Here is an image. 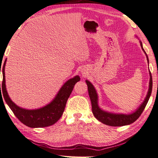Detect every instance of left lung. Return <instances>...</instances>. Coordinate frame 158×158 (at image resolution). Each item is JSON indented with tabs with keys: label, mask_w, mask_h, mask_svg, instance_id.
Listing matches in <instances>:
<instances>
[{
	"label": "left lung",
	"mask_w": 158,
	"mask_h": 158,
	"mask_svg": "<svg viewBox=\"0 0 158 158\" xmlns=\"http://www.w3.org/2000/svg\"><path fill=\"white\" fill-rule=\"evenodd\" d=\"M140 44L142 50L144 51L145 54L146 55L148 62L149 63L148 56L146 54V52H145L143 49L142 43L141 41H140ZM149 75H150V79H149V89L148 91L146 98H145L143 102L141 103V106L135 112H133V114H128V115L115 114H112V113H110V112L102 110L98 106V96L95 89L94 88V85H93L89 81L86 80L89 95L91 102L92 112H93V114H94V115L95 116V118L104 124L110 125V126H114V127L123 126V125H129L134 122V121H135L139 118V116L141 115V114H142V112L143 111L145 106H146V105L148 102L149 99L150 98V95L152 94V77L150 71H149Z\"/></svg>",
	"instance_id": "1"
}]
</instances>
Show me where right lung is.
<instances>
[{"mask_svg":"<svg viewBox=\"0 0 158 158\" xmlns=\"http://www.w3.org/2000/svg\"><path fill=\"white\" fill-rule=\"evenodd\" d=\"M6 61V59L5 60L2 69L3 79L2 83V94L0 85V95L1 97L2 95H3L6 103L13 112L15 115L23 124L32 128L44 127L55 123L62 116L67 99L69 98L75 83L80 81L79 77L77 75L73 78L69 79L60 89L55 99L46 106L37 110H26L17 106L14 102H12L8 95L5 85V74Z\"/></svg>","mask_w":158,"mask_h":158,"instance_id":"1","label":"right lung"}]
</instances>
